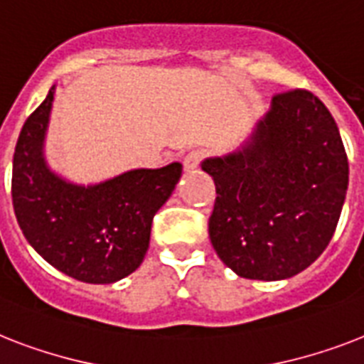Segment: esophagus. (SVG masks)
I'll return each instance as SVG.
<instances>
[{
    "mask_svg": "<svg viewBox=\"0 0 364 364\" xmlns=\"http://www.w3.org/2000/svg\"><path fill=\"white\" fill-rule=\"evenodd\" d=\"M202 151H188L187 155L183 156V166L187 172H192V170H196L200 166V162H202Z\"/></svg>",
    "mask_w": 364,
    "mask_h": 364,
    "instance_id": "1",
    "label": "esophagus"
}]
</instances>
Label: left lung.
I'll return each instance as SVG.
<instances>
[{"label": "left lung", "instance_id": "1", "mask_svg": "<svg viewBox=\"0 0 364 364\" xmlns=\"http://www.w3.org/2000/svg\"><path fill=\"white\" fill-rule=\"evenodd\" d=\"M215 181V252L252 280H282L318 259L335 233L348 155L327 106L306 90L277 93L247 146L205 159Z\"/></svg>", "mask_w": 364, "mask_h": 364}]
</instances>
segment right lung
<instances>
[{
    "instance_id": "add662e5",
    "label": "right lung",
    "mask_w": 364,
    "mask_h": 364,
    "mask_svg": "<svg viewBox=\"0 0 364 364\" xmlns=\"http://www.w3.org/2000/svg\"><path fill=\"white\" fill-rule=\"evenodd\" d=\"M54 90L29 115L13 159V208L28 243L50 265L87 284H112L140 267L155 213L183 166L131 170L99 185L65 181L43 155Z\"/></svg>"
}]
</instances>
